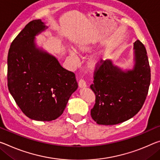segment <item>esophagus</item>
I'll return each mask as SVG.
<instances>
[{"label": "esophagus", "mask_w": 160, "mask_h": 160, "mask_svg": "<svg viewBox=\"0 0 160 160\" xmlns=\"http://www.w3.org/2000/svg\"><path fill=\"white\" fill-rule=\"evenodd\" d=\"M78 85H79V87L80 88H83L87 87V84H86L85 81L84 80H82V79H81L79 81V82H78Z\"/></svg>", "instance_id": "1"}]
</instances>
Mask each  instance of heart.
Wrapping results in <instances>:
<instances>
[{"label": "heart", "instance_id": "heart-1", "mask_svg": "<svg viewBox=\"0 0 160 160\" xmlns=\"http://www.w3.org/2000/svg\"><path fill=\"white\" fill-rule=\"evenodd\" d=\"M96 48H97V45L88 42H81L76 45V49L81 53H90L93 51ZM68 52L75 59H78L79 58V54L74 48H70L68 50ZM106 55H107L106 50H101L93 54L88 60L87 65L88 69L92 71L97 70L102 65L104 60L105 59Z\"/></svg>", "mask_w": 160, "mask_h": 160}]
</instances>
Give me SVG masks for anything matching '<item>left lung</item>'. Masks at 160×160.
<instances>
[{"label": "left lung", "instance_id": "left-lung-1", "mask_svg": "<svg viewBox=\"0 0 160 160\" xmlns=\"http://www.w3.org/2000/svg\"><path fill=\"white\" fill-rule=\"evenodd\" d=\"M131 69L103 61L95 72L90 88L96 100L91 117L98 125H112L132 118L142 107L150 85V68L145 47L139 40L133 43Z\"/></svg>", "mask_w": 160, "mask_h": 160}]
</instances>
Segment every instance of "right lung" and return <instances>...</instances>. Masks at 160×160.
<instances>
[{
	"mask_svg": "<svg viewBox=\"0 0 160 160\" xmlns=\"http://www.w3.org/2000/svg\"><path fill=\"white\" fill-rule=\"evenodd\" d=\"M48 28L40 19L30 22L12 42L8 55L9 92L22 112L37 121L61 115L78 87L74 73L36 43L35 37Z\"/></svg>",
	"mask_w": 160,
	"mask_h": 160,
	"instance_id": "add662e5",
	"label": "right lung"
}]
</instances>
